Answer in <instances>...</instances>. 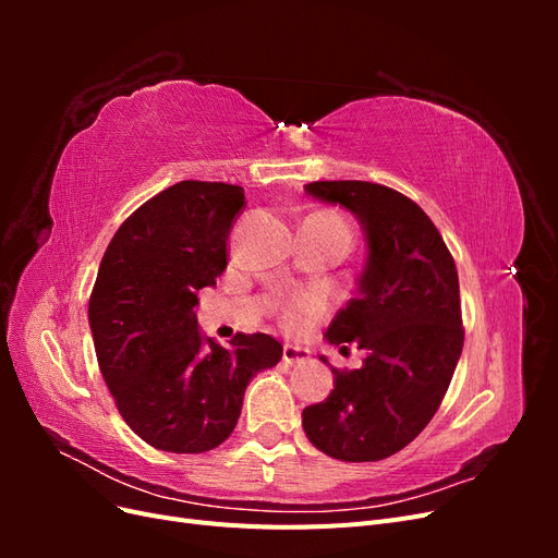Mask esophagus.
Wrapping results in <instances>:
<instances>
[{
    "label": "esophagus",
    "mask_w": 558,
    "mask_h": 558,
    "mask_svg": "<svg viewBox=\"0 0 558 558\" xmlns=\"http://www.w3.org/2000/svg\"><path fill=\"white\" fill-rule=\"evenodd\" d=\"M281 359L286 365H298V363H305L310 359V349L305 347H298V344H283V353Z\"/></svg>",
    "instance_id": "esophagus-1"
}]
</instances>
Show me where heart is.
<instances>
[{"label":"heart","instance_id":"heart-1","mask_svg":"<svg viewBox=\"0 0 558 558\" xmlns=\"http://www.w3.org/2000/svg\"><path fill=\"white\" fill-rule=\"evenodd\" d=\"M316 218H320V221H326L328 226L342 230L347 238L351 240V230H349V223L344 221L342 216L337 214H316ZM326 307V300L320 293L316 291H305V293H293L283 300L281 305V326L286 330H300L302 326L307 324L310 318L318 316L320 312H324Z\"/></svg>","mask_w":558,"mask_h":558}]
</instances>
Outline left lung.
<instances>
[{
  "label": "left lung",
  "mask_w": 558,
  "mask_h": 558,
  "mask_svg": "<svg viewBox=\"0 0 558 558\" xmlns=\"http://www.w3.org/2000/svg\"><path fill=\"white\" fill-rule=\"evenodd\" d=\"M305 191L359 218L367 260L326 332L330 344L356 342L363 365L332 367L335 388L302 410V428L332 459L381 461L428 426L447 393L463 351L459 272L426 211L388 185L312 181Z\"/></svg>",
  "instance_id": "1"
}]
</instances>
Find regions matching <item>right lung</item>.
<instances>
[{"instance_id": "right-lung-1", "label": "right lung", "mask_w": 558, "mask_h": 558, "mask_svg": "<svg viewBox=\"0 0 558 558\" xmlns=\"http://www.w3.org/2000/svg\"><path fill=\"white\" fill-rule=\"evenodd\" d=\"M244 189L179 181L130 214L99 263L88 320L125 424L160 451L202 453L238 426L248 381L281 361L265 332L221 347L199 332L197 291L228 265Z\"/></svg>"}]
</instances>
